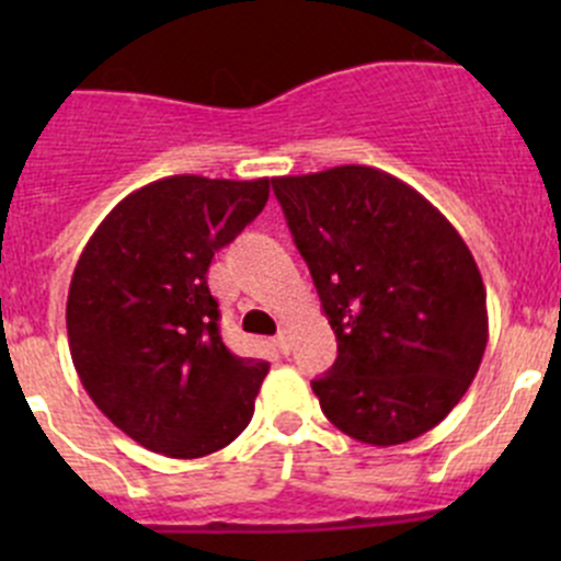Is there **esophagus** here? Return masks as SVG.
I'll return each instance as SVG.
<instances>
[{"label":"esophagus","mask_w":561,"mask_h":561,"mask_svg":"<svg viewBox=\"0 0 561 561\" xmlns=\"http://www.w3.org/2000/svg\"><path fill=\"white\" fill-rule=\"evenodd\" d=\"M274 344L276 347H279V353H290V331H287V328H279V333H276V339H274Z\"/></svg>","instance_id":"1"}]
</instances>
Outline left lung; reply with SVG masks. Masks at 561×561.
Returning <instances> with one entry per match:
<instances>
[{
  "label": "left lung",
  "instance_id": "obj_1",
  "mask_svg": "<svg viewBox=\"0 0 561 561\" xmlns=\"http://www.w3.org/2000/svg\"><path fill=\"white\" fill-rule=\"evenodd\" d=\"M339 355L312 380L328 421L366 445L437 426L478 375L485 287L454 225L410 184L366 165L271 179Z\"/></svg>",
  "mask_w": 561,
  "mask_h": 561
}]
</instances>
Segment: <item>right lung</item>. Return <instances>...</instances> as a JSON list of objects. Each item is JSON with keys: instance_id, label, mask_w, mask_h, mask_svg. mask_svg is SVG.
<instances>
[{"instance_id": "right-lung-1", "label": "right lung", "mask_w": 561, "mask_h": 561, "mask_svg": "<svg viewBox=\"0 0 561 561\" xmlns=\"http://www.w3.org/2000/svg\"><path fill=\"white\" fill-rule=\"evenodd\" d=\"M268 179L168 175L124 197L83 247L67 296L70 355L113 426L201 458L249 426L268 364L219 336L214 252L263 211Z\"/></svg>"}]
</instances>
